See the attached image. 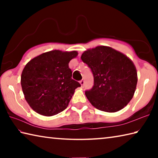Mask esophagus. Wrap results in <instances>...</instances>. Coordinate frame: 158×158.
<instances>
[{
    "mask_svg": "<svg viewBox=\"0 0 158 158\" xmlns=\"http://www.w3.org/2000/svg\"><path fill=\"white\" fill-rule=\"evenodd\" d=\"M79 83H80V84H81V87H84V84H85V81H84V79H82V80H81V81H79Z\"/></svg>",
    "mask_w": 158,
    "mask_h": 158,
    "instance_id": "1",
    "label": "esophagus"
}]
</instances>
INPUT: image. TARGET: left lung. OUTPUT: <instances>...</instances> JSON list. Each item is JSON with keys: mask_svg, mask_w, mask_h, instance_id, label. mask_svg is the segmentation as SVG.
<instances>
[{"mask_svg": "<svg viewBox=\"0 0 158 158\" xmlns=\"http://www.w3.org/2000/svg\"><path fill=\"white\" fill-rule=\"evenodd\" d=\"M81 58L94 77L93 88L85 92L91 105L110 113L123 109L132 100L137 87V73L132 61L106 46L85 51Z\"/></svg>", "mask_w": 158, "mask_h": 158, "instance_id": "1", "label": "left lung"}]
</instances>
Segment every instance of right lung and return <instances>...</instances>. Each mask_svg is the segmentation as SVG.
<instances>
[{
	"label": "right lung",
	"instance_id": "add662e5",
	"mask_svg": "<svg viewBox=\"0 0 158 158\" xmlns=\"http://www.w3.org/2000/svg\"><path fill=\"white\" fill-rule=\"evenodd\" d=\"M78 53L53 50L42 53L26 64L21 85L29 106L45 116L58 114L67 108L79 82L72 79L69 63Z\"/></svg>",
	"mask_w": 158,
	"mask_h": 158
}]
</instances>
